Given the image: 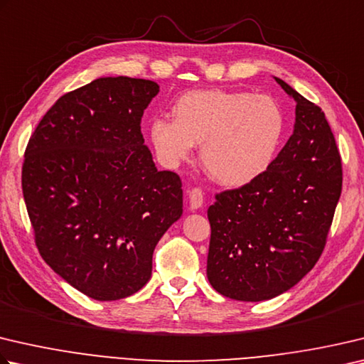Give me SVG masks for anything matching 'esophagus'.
Returning a JSON list of instances; mask_svg holds the SVG:
<instances>
[{"instance_id":"34e87169","label":"esophagus","mask_w":364,"mask_h":364,"mask_svg":"<svg viewBox=\"0 0 364 364\" xmlns=\"http://www.w3.org/2000/svg\"><path fill=\"white\" fill-rule=\"evenodd\" d=\"M188 200H189V208L191 210H199L202 205H203V194L199 188H194L189 191V196H188Z\"/></svg>"}]
</instances>
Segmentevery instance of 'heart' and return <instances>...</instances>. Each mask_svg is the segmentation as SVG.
I'll use <instances>...</instances> for the list:
<instances>
[{"mask_svg": "<svg viewBox=\"0 0 364 364\" xmlns=\"http://www.w3.org/2000/svg\"><path fill=\"white\" fill-rule=\"evenodd\" d=\"M173 121L149 124V141L168 168L191 159L196 144L211 180L239 188L259 178L279 153L285 113L272 97L243 90L202 89L184 94L171 108Z\"/></svg>", "mask_w": 364, "mask_h": 364, "instance_id": "b5f03b06", "label": "heart"}]
</instances>
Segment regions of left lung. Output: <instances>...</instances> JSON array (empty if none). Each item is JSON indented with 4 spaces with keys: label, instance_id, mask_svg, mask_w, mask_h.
<instances>
[{
    "label": "left lung",
    "instance_id": "left-lung-1",
    "mask_svg": "<svg viewBox=\"0 0 364 364\" xmlns=\"http://www.w3.org/2000/svg\"><path fill=\"white\" fill-rule=\"evenodd\" d=\"M274 79L296 102L293 135L259 178L218 194L208 208V282L235 301L272 299L312 270L342 191L341 156L325 113Z\"/></svg>",
    "mask_w": 364,
    "mask_h": 364
}]
</instances>
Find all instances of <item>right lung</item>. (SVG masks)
Instances as JSON below:
<instances>
[{
  "label": "right lung",
  "mask_w": 364,
  "mask_h": 364,
  "mask_svg": "<svg viewBox=\"0 0 364 364\" xmlns=\"http://www.w3.org/2000/svg\"><path fill=\"white\" fill-rule=\"evenodd\" d=\"M159 84L98 77L57 100L31 135L22 168L36 247L54 272L97 301L135 294L157 242L183 215L173 171H159L141 117Z\"/></svg>",
  "instance_id": "add662e5"
}]
</instances>
